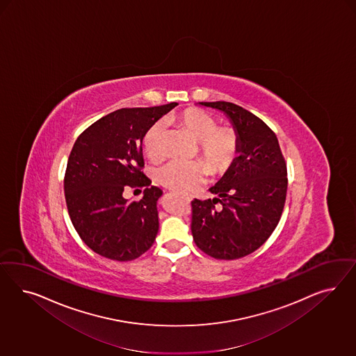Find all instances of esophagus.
Returning <instances> with one entry per match:
<instances>
[{
    "instance_id": "1",
    "label": "esophagus",
    "mask_w": 356,
    "mask_h": 356,
    "mask_svg": "<svg viewBox=\"0 0 356 356\" xmlns=\"http://www.w3.org/2000/svg\"><path fill=\"white\" fill-rule=\"evenodd\" d=\"M185 200H186V201H191V198H189V197H185Z\"/></svg>"
}]
</instances>
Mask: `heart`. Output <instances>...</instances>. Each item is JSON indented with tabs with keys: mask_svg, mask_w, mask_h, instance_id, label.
Segmentation results:
<instances>
[{
	"mask_svg": "<svg viewBox=\"0 0 356 356\" xmlns=\"http://www.w3.org/2000/svg\"><path fill=\"white\" fill-rule=\"evenodd\" d=\"M173 121L198 140V151L211 171H225L236 158V131L228 127H218L216 120L205 111L189 108L175 116ZM163 134L164 124L161 121L145 133L143 150L151 161L163 158ZM206 173L207 168L201 161H172L158 171V180L175 192L192 193L205 180Z\"/></svg>",
	"mask_w": 356,
	"mask_h": 356,
	"instance_id": "1",
	"label": "heart"
}]
</instances>
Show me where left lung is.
<instances>
[{"mask_svg": "<svg viewBox=\"0 0 356 356\" xmlns=\"http://www.w3.org/2000/svg\"><path fill=\"white\" fill-rule=\"evenodd\" d=\"M200 104L226 113L236 131L238 156L209 189L216 198L192 201V235L210 257L241 259L259 249L280 223L287 165L275 133L256 115L229 102Z\"/></svg>", "mask_w": 356, "mask_h": 356, "instance_id": "1", "label": "left lung"}]
</instances>
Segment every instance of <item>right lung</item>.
Here are the masks:
<instances>
[{"label":"right lung","mask_w":356,"mask_h":356,"mask_svg":"<svg viewBox=\"0 0 356 356\" xmlns=\"http://www.w3.org/2000/svg\"><path fill=\"white\" fill-rule=\"evenodd\" d=\"M176 106L118 109L83 130L70 151L64 179L69 216L87 247L106 259H138L154 244L163 192L142 171V140ZM129 188H145L143 200H125Z\"/></svg>","instance_id":"right-lung-1"}]
</instances>
